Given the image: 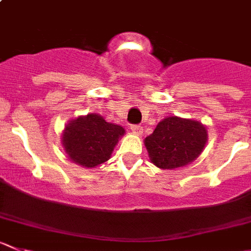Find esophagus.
I'll use <instances>...</instances> for the list:
<instances>
[{
    "instance_id": "1",
    "label": "esophagus",
    "mask_w": 251,
    "mask_h": 251,
    "mask_svg": "<svg viewBox=\"0 0 251 251\" xmlns=\"http://www.w3.org/2000/svg\"><path fill=\"white\" fill-rule=\"evenodd\" d=\"M131 130H132V132L135 133V135L140 136L141 133H142L143 128H142V126H140V125H132L131 126Z\"/></svg>"
}]
</instances>
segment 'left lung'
Segmentation results:
<instances>
[{
    "label": "left lung",
    "instance_id": "left-lung-1",
    "mask_svg": "<svg viewBox=\"0 0 251 251\" xmlns=\"http://www.w3.org/2000/svg\"><path fill=\"white\" fill-rule=\"evenodd\" d=\"M207 142V130L201 123L177 116L160 121L145 146L150 159L160 169L185 167L196 159Z\"/></svg>",
    "mask_w": 251,
    "mask_h": 251
}]
</instances>
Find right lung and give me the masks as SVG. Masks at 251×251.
Segmentation results:
<instances>
[{"label":"right lung","mask_w":251,"mask_h":251,"mask_svg":"<svg viewBox=\"0 0 251 251\" xmlns=\"http://www.w3.org/2000/svg\"><path fill=\"white\" fill-rule=\"evenodd\" d=\"M124 127L106 123L98 114L78 116L70 121L62 133V146L72 162L94 168L110 158Z\"/></svg>","instance_id":"1"}]
</instances>
